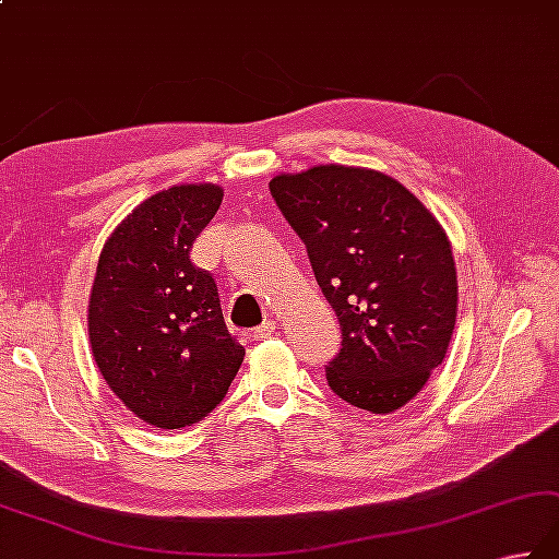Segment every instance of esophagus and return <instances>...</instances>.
<instances>
[{"instance_id": "esophagus-1", "label": "esophagus", "mask_w": 559, "mask_h": 559, "mask_svg": "<svg viewBox=\"0 0 559 559\" xmlns=\"http://www.w3.org/2000/svg\"><path fill=\"white\" fill-rule=\"evenodd\" d=\"M273 332H276V324H273V322H264L261 326H257L254 334H251V336H254L257 342H264V338H269Z\"/></svg>"}]
</instances>
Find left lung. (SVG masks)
<instances>
[{
	"label": "left lung",
	"instance_id": "obj_1",
	"mask_svg": "<svg viewBox=\"0 0 559 559\" xmlns=\"http://www.w3.org/2000/svg\"><path fill=\"white\" fill-rule=\"evenodd\" d=\"M273 201L308 249L342 330L326 366L334 395L373 414L404 407L455 330L451 242L417 195L380 171L322 164L281 174Z\"/></svg>",
	"mask_w": 559,
	"mask_h": 559
}]
</instances>
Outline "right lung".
Listing matches in <instances>:
<instances>
[{"mask_svg": "<svg viewBox=\"0 0 559 559\" xmlns=\"http://www.w3.org/2000/svg\"><path fill=\"white\" fill-rule=\"evenodd\" d=\"M221 203L217 186H171L140 203L98 257L90 298L96 366L120 402L159 429L205 419L245 360L215 278L189 257Z\"/></svg>", "mask_w": 559, "mask_h": 559, "instance_id": "add662e5", "label": "right lung"}]
</instances>
